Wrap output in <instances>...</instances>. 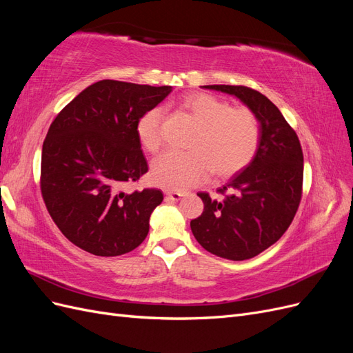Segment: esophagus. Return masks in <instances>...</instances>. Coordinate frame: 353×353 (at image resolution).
Wrapping results in <instances>:
<instances>
[{"mask_svg":"<svg viewBox=\"0 0 353 353\" xmlns=\"http://www.w3.org/2000/svg\"><path fill=\"white\" fill-rule=\"evenodd\" d=\"M187 193L184 191H166V196L172 200H179L181 197H184Z\"/></svg>","mask_w":353,"mask_h":353,"instance_id":"34e87169","label":"esophagus"}]
</instances>
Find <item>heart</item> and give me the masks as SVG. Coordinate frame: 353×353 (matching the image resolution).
I'll use <instances>...</instances> for the list:
<instances>
[{"instance_id":"heart-1","label":"heart","mask_w":353,"mask_h":353,"mask_svg":"<svg viewBox=\"0 0 353 353\" xmlns=\"http://www.w3.org/2000/svg\"><path fill=\"white\" fill-rule=\"evenodd\" d=\"M179 108L199 123L190 141L191 152H166L156 157L150 179L157 187L181 191L197 184L210 170L227 178L239 174L258 153L261 126L245 108H231L222 99L193 92L179 100ZM137 135L144 150L154 153L162 144V112L148 110L138 121Z\"/></svg>"}]
</instances>
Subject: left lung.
Wrapping results in <instances>:
<instances>
[{"label": "left lung", "mask_w": 353, "mask_h": 353, "mask_svg": "<svg viewBox=\"0 0 353 353\" xmlns=\"http://www.w3.org/2000/svg\"><path fill=\"white\" fill-rule=\"evenodd\" d=\"M236 95L256 114L261 143L252 162L218 190L222 200L199 193L203 213L190 222L203 249L230 261L254 258L290 227L302 199L303 153L276 105L243 85H205Z\"/></svg>", "instance_id": "obj_1"}]
</instances>
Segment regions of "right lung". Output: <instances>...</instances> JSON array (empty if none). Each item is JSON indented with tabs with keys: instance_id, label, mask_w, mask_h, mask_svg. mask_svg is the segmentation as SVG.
I'll return each instance as SVG.
<instances>
[{
	"instance_id": "add662e5",
	"label": "right lung",
	"mask_w": 353,
	"mask_h": 353,
	"mask_svg": "<svg viewBox=\"0 0 353 353\" xmlns=\"http://www.w3.org/2000/svg\"><path fill=\"white\" fill-rule=\"evenodd\" d=\"M172 87L103 79L79 92L56 119L42 144L41 193L59 230L95 256L134 250L163 200L156 188L123 193L147 170L137 125Z\"/></svg>"
}]
</instances>
